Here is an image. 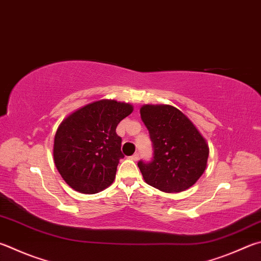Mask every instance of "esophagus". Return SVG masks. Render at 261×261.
<instances>
[{"mask_svg": "<svg viewBox=\"0 0 261 261\" xmlns=\"http://www.w3.org/2000/svg\"><path fill=\"white\" fill-rule=\"evenodd\" d=\"M130 159H131V160H134V161H137V160L139 159V154H138V153H135L134 155L130 156Z\"/></svg>", "mask_w": 261, "mask_h": 261, "instance_id": "obj_1", "label": "esophagus"}]
</instances>
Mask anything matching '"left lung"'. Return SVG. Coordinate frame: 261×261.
<instances>
[{"mask_svg": "<svg viewBox=\"0 0 261 261\" xmlns=\"http://www.w3.org/2000/svg\"><path fill=\"white\" fill-rule=\"evenodd\" d=\"M141 120L149 132L154 160L140 161L145 181L165 193L192 187L205 171L209 146L193 122L170 105H144Z\"/></svg>", "mask_w": 261, "mask_h": 261, "instance_id": "obj_1", "label": "left lung"}]
</instances>
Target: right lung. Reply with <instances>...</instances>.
Listing matches in <instances>:
<instances>
[{
    "mask_svg": "<svg viewBox=\"0 0 261 261\" xmlns=\"http://www.w3.org/2000/svg\"><path fill=\"white\" fill-rule=\"evenodd\" d=\"M130 103L111 99L93 101L60 123L54 141V161L68 186L96 194L111 186L117 164L124 158L116 126L130 115Z\"/></svg>",
    "mask_w": 261,
    "mask_h": 261,
    "instance_id": "add662e5",
    "label": "right lung"
}]
</instances>
